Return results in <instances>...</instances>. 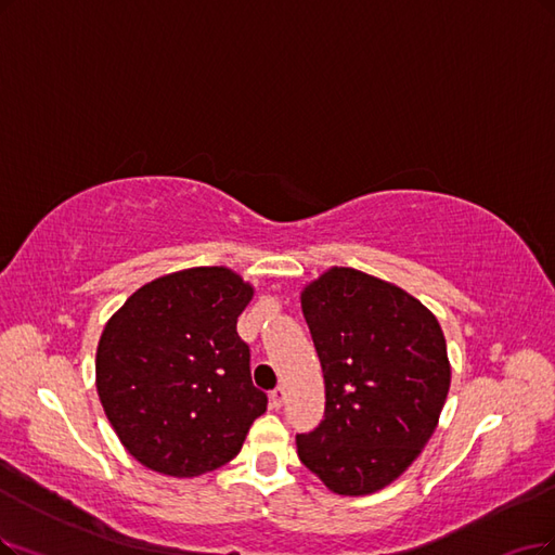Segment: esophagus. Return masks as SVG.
<instances>
[{
  "label": "esophagus",
  "instance_id": "obj_1",
  "mask_svg": "<svg viewBox=\"0 0 555 555\" xmlns=\"http://www.w3.org/2000/svg\"><path fill=\"white\" fill-rule=\"evenodd\" d=\"M283 400H285V388H283V386H276L274 391L270 393V404H272V409H281Z\"/></svg>",
  "mask_w": 555,
  "mask_h": 555
}]
</instances>
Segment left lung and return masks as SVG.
<instances>
[{
  "label": "left lung",
  "mask_w": 555,
  "mask_h": 555,
  "mask_svg": "<svg viewBox=\"0 0 555 555\" xmlns=\"http://www.w3.org/2000/svg\"><path fill=\"white\" fill-rule=\"evenodd\" d=\"M324 373V418L301 464L343 496L391 485L439 423L450 363L437 318L398 285L332 267L301 293Z\"/></svg>",
  "instance_id": "left-lung-1"
}]
</instances>
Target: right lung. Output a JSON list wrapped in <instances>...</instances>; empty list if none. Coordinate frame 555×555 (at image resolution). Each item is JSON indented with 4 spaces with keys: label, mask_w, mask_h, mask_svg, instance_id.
Segmentation results:
<instances>
[{
    "label": "right lung",
    "mask_w": 555,
    "mask_h": 555,
    "mask_svg": "<svg viewBox=\"0 0 555 555\" xmlns=\"http://www.w3.org/2000/svg\"><path fill=\"white\" fill-rule=\"evenodd\" d=\"M254 288L225 267H194L139 288L98 343L95 386L128 453L194 478L231 462L267 396L251 382L237 318Z\"/></svg>",
    "instance_id": "right-lung-1"
}]
</instances>
